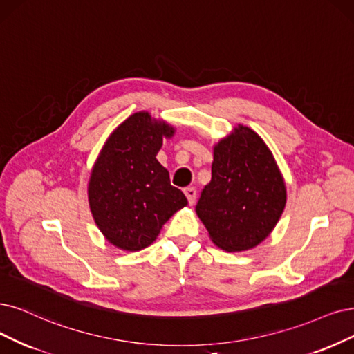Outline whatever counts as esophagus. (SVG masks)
I'll return each mask as SVG.
<instances>
[{"mask_svg":"<svg viewBox=\"0 0 354 354\" xmlns=\"http://www.w3.org/2000/svg\"><path fill=\"white\" fill-rule=\"evenodd\" d=\"M184 194L187 195L189 205H192L195 203V198H197V191H195V188H185Z\"/></svg>","mask_w":354,"mask_h":354,"instance_id":"1","label":"esophagus"}]
</instances>
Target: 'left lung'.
Masks as SVG:
<instances>
[{"mask_svg": "<svg viewBox=\"0 0 354 354\" xmlns=\"http://www.w3.org/2000/svg\"><path fill=\"white\" fill-rule=\"evenodd\" d=\"M286 184L271 150L255 131L238 125L213 150L212 180L195 207L214 245L248 251L276 227Z\"/></svg>", "mask_w": 354, "mask_h": 354, "instance_id": "obj_1", "label": "left lung"}]
</instances>
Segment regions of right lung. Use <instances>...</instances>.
Wrapping results in <instances>:
<instances>
[{"instance_id":"add662e5","label":"right lung","mask_w":354,"mask_h":354,"mask_svg":"<svg viewBox=\"0 0 354 354\" xmlns=\"http://www.w3.org/2000/svg\"><path fill=\"white\" fill-rule=\"evenodd\" d=\"M174 134L172 125L149 112L133 113L115 128L91 169V214L103 236L120 250L147 248L166 221L188 204L156 159L163 138Z\"/></svg>"}]
</instances>
